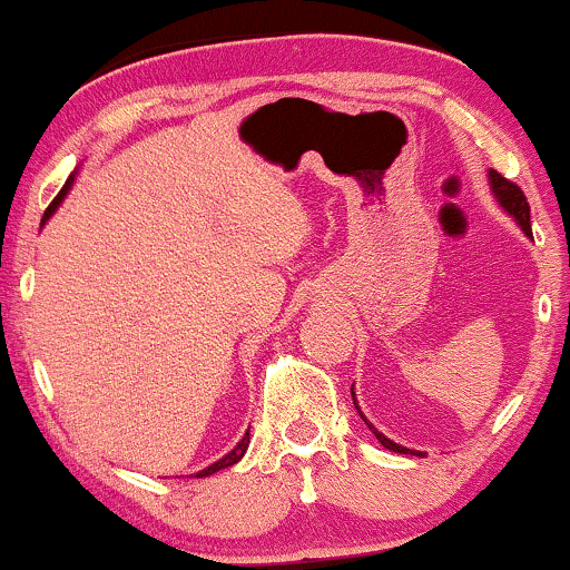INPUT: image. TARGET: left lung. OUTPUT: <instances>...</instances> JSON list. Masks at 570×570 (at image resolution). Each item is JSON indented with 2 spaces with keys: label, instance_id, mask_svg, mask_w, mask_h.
<instances>
[{
  "label": "left lung",
  "instance_id": "obj_1",
  "mask_svg": "<svg viewBox=\"0 0 570 570\" xmlns=\"http://www.w3.org/2000/svg\"><path fill=\"white\" fill-rule=\"evenodd\" d=\"M489 181H491V193L497 195V200H500V206H502L504 210H508L510 216H515V222L521 224V229L525 232V235H531V208H529V200H525L523 189L518 187V185H512L510 179H504L502 174H497L494 168H491V171H489ZM351 396H354V389H351ZM354 406H356V412H360V417L364 420V425H367L370 431L375 433V439L381 441V444H383L385 449H391V452H399V454L425 456L423 452H414V449H406V446H402V444H396V441L385 439V435H383L381 431H377V428L372 425L367 417H364V412L360 410V404H356V396H354Z\"/></svg>",
  "mask_w": 570,
  "mask_h": 570
}]
</instances>
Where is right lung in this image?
Here are the masks:
<instances>
[{
  "mask_svg": "<svg viewBox=\"0 0 570 570\" xmlns=\"http://www.w3.org/2000/svg\"><path fill=\"white\" fill-rule=\"evenodd\" d=\"M70 185H73V177H70V179L66 181V187L60 189L58 198H55L52 203H49V208L45 210V216H41V224H45V222L49 219V216H52L55 210H58V206L62 203V198H66V195H68ZM248 444H250V433H245L243 439L237 441V446L232 449L229 454H224L219 462H214V465H208L206 470H200V473H195V479H206V475H214V473H219V470H224V468H232V465H235V462H240V460H243V454H245V449H248Z\"/></svg>",
  "mask_w": 570,
  "mask_h": 570,
  "instance_id": "right-lung-1",
  "label": "right lung"
}]
</instances>
